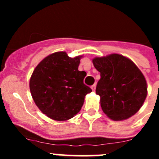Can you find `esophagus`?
Instances as JSON below:
<instances>
[{
    "label": "esophagus",
    "instance_id": "obj_1",
    "mask_svg": "<svg viewBox=\"0 0 159 159\" xmlns=\"http://www.w3.org/2000/svg\"><path fill=\"white\" fill-rule=\"evenodd\" d=\"M95 88H96V84H94V85H92V89L93 92H95Z\"/></svg>",
    "mask_w": 159,
    "mask_h": 159
}]
</instances>
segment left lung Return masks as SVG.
I'll list each match as a JSON object with an SVG mask.
<instances>
[{"label":"left lung","mask_w":159,"mask_h":159,"mask_svg":"<svg viewBox=\"0 0 159 159\" xmlns=\"http://www.w3.org/2000/svg\"><path fill=\"white\" fill-rule=\"evenodd\" d=\"M92 63L100 72L95 92L106 116L122 121L137 113L147 95V81L139 68L129 58L116 53L95 57Z\"/></svg>","instance_id":"obj_1"}]
</instances>
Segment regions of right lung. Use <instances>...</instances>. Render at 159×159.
Returning a JSON list of instances; mask_svg holds the SVG:
<instances>
[{
	"label": "right lung",
	"mask_w": 159,
	"mask_h": 159,
	"mask_svg": "<svg viewBox=\"0 0 159 159\" xmlns=\"http://www.w3.org/2000/svg\"><path fill=\"white\" fill-rule=\"evenodd\" d=\"M83 56L71 58L57 52L41 60L29 81L31 95L41 112L57 121L71 119L81 110L92 89L84 84L85 71L78 67Z\"/></svg>",
	"instance_id": "add662e5"
}]
</instances>
